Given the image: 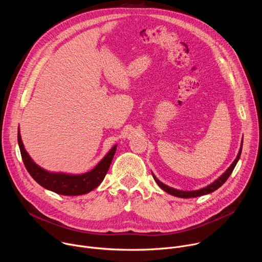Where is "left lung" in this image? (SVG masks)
Here are the masks:
<instances>
[{"label":"left lung","mask_w":262,"mask_h":262,"mask_svg":"<svg viewBox=\"0 0 262 262\" xmlns=\"http://www.w3.org/2000/svg\"><path fill=\"white\" fill-rule=\"evenodd\" d=\"M242 149H243V140H242V143H241V148L238 150V154L235 158V160L233 161V163L229 166V168L224 172L219 178H216L213 182H211L210 184L204 186V188L202 189H199V190H194V191H182V190H177V189H174V188H171V186L163 183L162 181H160L157 176L152 173V176L156 180V182L159 184L160 188L162 190H164L165 192H167L168 194L172 195V196H175V197H178V198H196V197H200V196H203V195H207V194H210L212 192H214L215 190H217L220 186H222L224 183H225V181L228 179V177L231 175L233 169L235 168L239 158H241V154H242Z\"/></svg>","instance_id":"left-lung-1"}]
</instances>
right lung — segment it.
I'll use <instances>...</instances> for the list:
<instances>
[{
  "label": "right lung",
  "instance_id": "add662e5",
  "mask_svg": "<svg viewBox=\"0 0 262 262\" xmlns=\"http://www.w3.org/2000/svg\"><path fill=\"white\" fill-rule=\"evenodd\" d=\"M17 141L25 167L34 180L45 189L64 196L84 195L96 189L102 182L117 149V144H115L92 170L83 174H70L50 172L37 165L25 149L19 127L17 130Z\"/></svg>",
  "mask_w": 262,
  "mask_h": 262
}]
</instances>
